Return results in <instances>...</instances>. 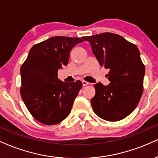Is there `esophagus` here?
Returning a JSON list of instances; mask_svg holds the SVG:
<instances>
[{
  "label": "esophagus",
  "mask_w": 158,
  "mask_h": 158,
  "mask_svg": "<svg viewBox=\"0 0 158 158\" xmlns=\"http://www.w3.org/2000/svg\"><path fill=\"white\" fill-rule=\"evenodd\" d=\"M89 84H90V83L87 82V81H85V80L82 81V85H83V86H86V85H89Z\"/></svg>",
  "instance_id": "obj_1"
}]
</instances>
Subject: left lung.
Returning a JSON list of instances; mask_svg holds the SVG:
<instances>
[{
	"instance_id": "obj_1",
	"label": "left lung",
	"mask_w": 158,
	"mask_h": 158,
	"mask_svg": "<svg viewBox=\"0 0 158 158\" xmlns=\"http://www.w3.org/2000/svg\"><path fill=\"white\" fill-rule=\"evenodd\" d=\"M101 66L110 69V85H94L90 101L94 113L106 121H118L128 116L139 103L143 91L145 65L133 43L116 34L84 37Z\"/></svg>"
}]
</instances>
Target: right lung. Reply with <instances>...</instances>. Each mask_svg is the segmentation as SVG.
<instances>
[{"label": "right lung", "instance_id": "obj_1", "mask_svg": "<svg viewBox=\"0 0 158 158\" xmlns=\"http://www.w3.org/2000/svg\"><path fill=\"white\" fill-rule=\"evenodd\" d=\"M83 41L77 37H51L33 45L22 64L20 95L29 113L39 122L57 124L71 113L82 83L62 81L57 72L68 64L74 45Z\"/></svg>", "mask_w": 158, "mask_h": 158}]
</instances>
